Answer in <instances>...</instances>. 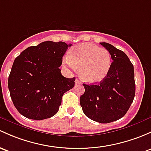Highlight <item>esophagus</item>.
I'll list each match as a JSON object with an SVG mask.
<instances>
[{"mask_svg": "<svg viewBox=\"0 0 151 151\" xmlns=\"http://www.w3.org/2000/svg\"><path fill=\"white\" fill-rule=\"evenodd\" d=\"M75 84H76V85H80V84H82V82H81L80 81L78 80V79H76Z\"/></svg>", "mask_w": 151, "mask_h": 151, "instance_id": "obj_1", "label": "esophagus"}]
</instances>
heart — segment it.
<instances>
[{
  "instance_id": "b5f03b06",
  "label": "heart",
  "mask_w": 151,
  "mask_h": 151,
  "mask_svg": "<svg viewBox=\"0 0 151 151\" xmlns=\"http://www.w3.org/2000/svg\"><path fill=\"white\" fill-rule=\"evenodd\" d=\"M65 63L72 71L80 69V75L90 84L99 83L107 77L111 66V56L106 49L91 43L73 47L65 58Z\"/></svg>"
}]
</instances>
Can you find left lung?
Masks as SVG:
<instances>
[{"label": "left lung", "mask_w": 151, "mask_h": 151, "mask_svg": "<svg viewBox=\"0 0 151 151\" xmlns=\"http://www.w3.org/2000/svg\"><path fill=\"white\" fill-rule=\"evenodd\" d=\"M110 53L113 62L107 77L98 85H85L80 96L84 114L93 121L106 124L122 118L135 95L134 66L122 50L100 42Z\"/></svg>", "instance_id": "8db88e82"}]
</instances>
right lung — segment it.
Returning <instances> with one entry per match:
<instances>
[{
  "label": "right lung",
  "instance_id": "right-lung-1",
  "mask_svg": "<svg viewBox=\"0 0 151 151\" xmlns=\"http://www.w3.org/2000/svg\"><path fill=\"white\" fill-rule=\"evenodd\" d=\"M71 45L45 41L15 58L8 84L13 104L24 116L42 120L58 112L63 95L74 86L75 77H64L59 69Z\"/></svg>",
  "mask_w": 151,
  "mask_h": 151
}]
</instances>
